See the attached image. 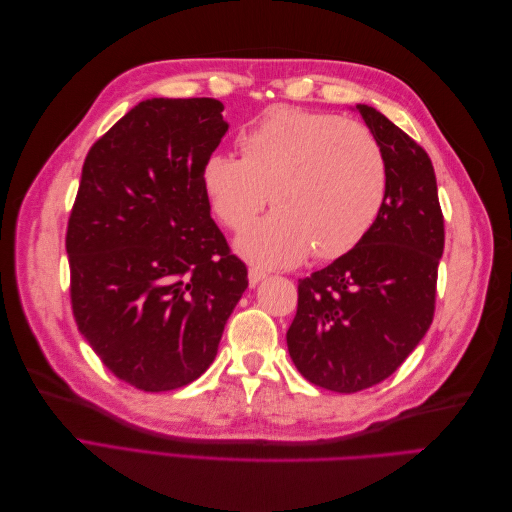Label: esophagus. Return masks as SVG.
<instances>
[{
  "label": "esophagus",
  "instance_id": "34e87169",
  "mask_svg": "<svg viewBox=\"0 0 512 512\" xmlns=\"http://www.w3.org/2000/svg\"><path fill=\"white\" fill-rule=\"evenodd\" d=\"M265 277H267V271H262L260 267H252L250 271H247V280H250V286L260 284Z\"/></svg>",
  "mask_w": 512,
  "mask_h": 512
}]
</instances>
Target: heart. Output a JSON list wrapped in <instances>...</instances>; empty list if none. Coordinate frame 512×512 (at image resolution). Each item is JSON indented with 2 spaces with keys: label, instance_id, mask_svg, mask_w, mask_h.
<instances>
[{
  "label": "heart",
  "instance_id": "b5f03b06",
  "mask_svg": "<svg viewBox=\"0 0 512 512\" xmlns=\"http://www.w3.org/2000/svg\"><path fill=\"white\" fill-rule=\"evenodd\" d=\"M243 156L211 153L203 185L213 213L243 230L271 203L273 213L237 239L262 267H294L314 252H352L378 222L389 166L378 138L356 121L299 106H275L241 130Z\"/></svg>",
  "mask_w": 512,
  "mask_h": 512
}]
</instances>
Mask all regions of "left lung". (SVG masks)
Listing matches in <instances>:
<instances>
[{"instance_id": "left-lung-1", "label": "left lung", "mask_w": 512, "mask_h": 512, "mask_svg": "<svg viewBox=\"0 0 512 512\" xmlns=\"http://www.w3.org/2000/svg\"><path fill=\"white\" fill-rule=\"evenodd\" d=\"M389 166L378 222L352 252L299 280L286 333L292 363L312 384L356 393L389 378L425 337L436 309L444 218L421 145L374 106L356 104Z\"/></svg>"}]
</instances>
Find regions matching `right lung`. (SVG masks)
Wrapping results in <instances>:
<instances>
[{"instance_id": "1", "label": "right lung", "mask_w": 512, "mask_h": 512, "mask_svg": "<svg viewBox=\"0 0 512 512\" xmlns=\"http://www.w3.org/2000/svg\"><path fill=\"white\" fill-rule=\"evenodd\" d=\"M222 111L215 98L138 102L89 149L68 220L76 327L147 393L205 374L247 288L203 185Z\"/></svg>"}]
</instances>
